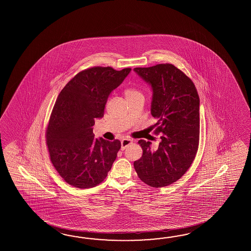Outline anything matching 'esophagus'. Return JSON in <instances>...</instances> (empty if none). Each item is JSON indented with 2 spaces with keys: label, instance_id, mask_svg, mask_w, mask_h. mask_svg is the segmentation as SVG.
<instances>
[{
  "label": "esophagus",
  "instance_id": "34e87169",
  "mask_svg": "<svg viewBox=\"0 0 251 251\" xmlns=\"http://www.w3.org/2000/svg\"><path fill=\"white\" fill-rule=\"evenodd\" d=\"M132 143H133V141L130 140V139H123L121 141V150L126 149L128 145H130Z\"/></svg>",
  "mask_w": 251,
  "mask_h": 251
}]
</instances>
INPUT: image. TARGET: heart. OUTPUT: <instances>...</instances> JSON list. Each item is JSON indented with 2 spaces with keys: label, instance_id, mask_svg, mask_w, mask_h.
<instances>
[{
  "label": "heart",
  "instance_id": "obj_1",
  "mask_svg": "<svg viewBox=\"0 0 251 251\" xmlns=\"http://www.w3.org/2000/svg\"><path fill=\"white\" fill-rule=\"evenodd\" d=\"M124 93H125V96L126 98V100H130L134 97L143 96L142 92L134 88H127L125 90Z\"/></svg>",
  "mask_w": 251,
  "mask_h": 251
}]
</instances>
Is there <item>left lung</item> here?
Instances as JSON below:
<instances>
[{
  "label": "left lung",
  "mask_w": 251,
  "mask_h": 251,
  "mask_svg": "<svg viewBox=\"0 0 251 251\" xmlns=\"http://www.w3.org/2000/svg\"><path fill=\"white\" fill-rule=\"evenodd\" d=\"M133 71L152 89L151 113L160 133L157 149L140 140L143 155L133 162L139 178L151 187L169 186L190 168L199 144L200 100L190 78L171 64L137 67Z\"/></svg>",
  "instance_id": "8db88e82"
}]
</instances>
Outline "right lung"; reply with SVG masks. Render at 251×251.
<instances>
[{
	"instance_id": "1",
	"label": "right lung",
	"mask_w": 251,
	"mask_h": 251,
	"mask_svg": "<svg viewBox=\"0 0 251 251\" xmlns=\"http://www.w3.org/2000/svg\"><path fill=\"white\" fill-rule=\"evenodd\" d=\"M130 72L91 67L75 75L59 93L47 129V145L54 169L71 186L96 187L111 170L121 143L94 138L92 126L104 116L109 94Z\"/></svg>"
}]
</instances>
